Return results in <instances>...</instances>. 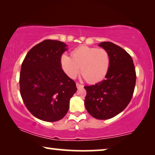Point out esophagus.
I'll return each instance as SVG.
<instances>
[{
    "instance_id": "obj_1",
    "label": "esophagus",
    "mask_w": 155,
    "mask_h": 155,
    "mask_svg": "<svg viewBox=\"0 0 155 155\" xmlns=\"http://www.w3.org/2000/svg\"><path fill=\"white\" fill-rule=\"evenodd\" d=\"M76 86H77V88L78 89H80V88H82L83 87V85H82V84H79V83H76Z\"/></svg>"
}]
</instances>
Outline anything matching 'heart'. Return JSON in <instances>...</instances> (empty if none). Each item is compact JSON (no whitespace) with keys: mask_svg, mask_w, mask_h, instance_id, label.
<instances>
[{"mask_svg":"<svg viewBox=\"0 0 155 155\" xmlns=\"http://www.w3.org/2000/svg\"><path fill=\"white\" fill-rule=\"evenodd\" d=\"M61 66L64 73L71 78H75L79 73L89 83H96L104 80L109 72L110 56L104 48L81 46L71 53V57L63 55Z\"/></svg>","mask_w":155,"mask_h":155,"instance_id":"heart-1","label":"heart"}]
</instances>
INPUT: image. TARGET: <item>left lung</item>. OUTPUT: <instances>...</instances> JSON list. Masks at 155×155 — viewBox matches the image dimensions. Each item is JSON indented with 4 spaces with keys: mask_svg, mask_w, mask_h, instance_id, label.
Wrapping results in <instances>:
<instances>
[{
    "mask_svg": "<svg viewBox=\"0 0 155 155\" xmlns=\"http://www.w3.org/2000/svg\"><path fill=\"white\" fill-rule=\"evenodd\" d=\"M109 52L110 67L105 79L90 86H84L87 94L84 106L97 119L113 118L126 109L134 92L136 73L130 54L112 42L99 44Z\"/></svg>",
    "mask_w": 155,
    "mask_h": 155,
    "instance_id": "1",
    "label": "left lung"
}]
</instances>
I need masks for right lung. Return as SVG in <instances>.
<instances>
[{
  "label": "right lung",
  "instance_id": "obj_1",
  "mask_svg": "<svg viewBox=\"0 0 155 155\" xmlns=\"http://www.w3.org/2000/svg\"><path fill=\"white\" fill-rule=\"evenodd\" d=\"M66 50L63 42L46 39L31 48L22 63L20 90L23 102L34 116L44 121L62 119L77 91L75 82L61 66Z\"/></svg>",
  "mask_w": 155,
  "mask_h": 155
}]
</instances>
